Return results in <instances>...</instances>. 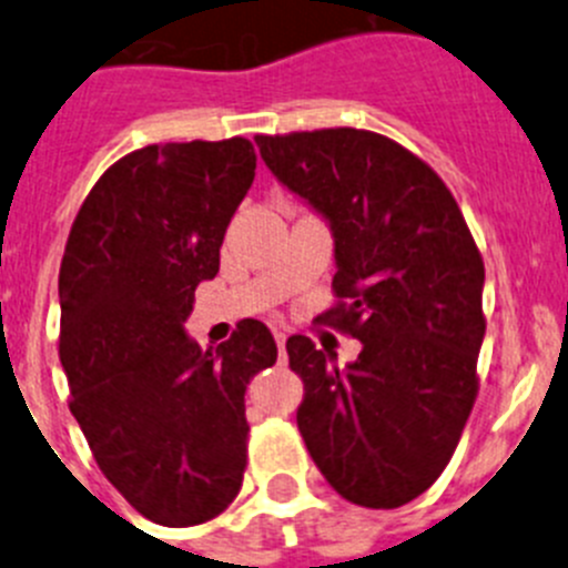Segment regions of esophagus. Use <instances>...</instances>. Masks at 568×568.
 I'll return each mask as SVG.
<instances>
[{"instance_id": "1", "label": "esophagus", "mask_w": 568, "mask_h": 568, "mask_svg": "<svg viewBox=\"0 0 568 568\" xmlns=\"http://www.w3.org/2000/svg\"><path fill=\"white\" fill-rule=\"evenodd\" d=\"M285 338H288V336H285L283 331H274V342H277L280 358H283V362H285Z\"/></svg>"}]
</instances>
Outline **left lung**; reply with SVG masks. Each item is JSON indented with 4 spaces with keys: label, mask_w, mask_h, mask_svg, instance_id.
I'll use <instances>...</instances> for the list:
<instances>
[{
    "label": "left lung",
    "mask_w": 568,
    "mask_h": 568,
    "mask_svg": "<svg viewBox=\"0 0 568 568\" xmlns=\"http://www.w3.org/2000/svg\"><path fill=\"white\" fill-rule=\"evenodd\" d=\"M268 171L331 221L336 277L320 316L358 338L347 369L308 336L285 342L305 384L296 426L353 505L392 510L452 463L474 409L485 263L443 179L364 129L254 136Z\"/></svg>",
    "instance_id": "8db88e82"
}]
</instances>
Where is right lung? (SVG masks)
I'll return each instance as SVG.
<instances>
[{
  "mask_svg": "<svg viewBox=\"0 0 568 568\" xmlns=\"http://www.w3.org/2000/svg\"><path fill=\"white\" fill-rule=\"evenodd\" d=\"M254 168L243 136L125 153L89 190L63 248L58 356L69 412L105 479L164 527L204 524L235 501L246 384L277 362L257 320L237 322L219 349L184 333Z\"/></svg>",
  "mask_w": 568,
  "mask_h": 568,
  "instance_id": "right-lung-1",
  "label": "right lung"
}]
</instances>
